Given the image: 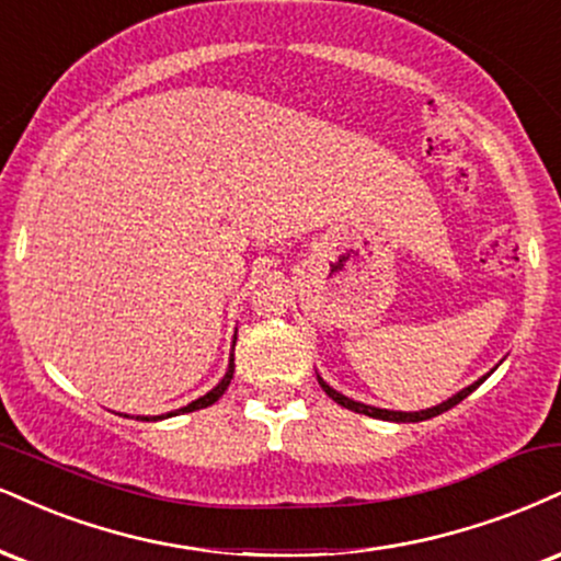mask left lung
I'll return each mask as SVG.
<instances>
[{
    "mask_svg": "<svg viewBox=\"0 0 561 561\" xmlns=\"http://www.w3.org/2000/svg\"><path fill=\"white\" fill-rule=\"evenodd\" d=\"M485 376H489V374H485ZM485 376H483V379H478L476 383H470V387H465L462 391H457V394H455V397H449L447 402L436 404V408H428V410H417V413H400V410H383V408H374V404H363V402H355V400H350V397L340 394V391L329 387V383L323 381L321 376H319V383H321V389L327 391V394L332 397V400H334L336 404H342V408L353 410V413H360V415H368V417H379V421H394V423H417V421H428V417H434V415H442V413H447V410L455 408V404H460V402L465 400V397L470 394V391H476L478 387H481V383L485 381Z\"/></svg>",
    "mask_w": 561,
    "mask_h": 561,
    "instance_id": "obj_1",
    "label": "left lung"
}]
</instances>
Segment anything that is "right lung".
<instances>
[{"instance_id":"obj_1","label":"right lung","mask_w":561,"mask_h":561,"mask_svg":"<svg viewBox=\"0 0 561 561\" xmlns=\"http://www.w3.org/2000/svg\"><path fill=\"white\" fill-rule=\"evenodd\" d=\"M234 340H238V336H234ZM232 374H234V345H232V355H229V368H227L225 379H221L219 383H216V387H214L211 391H206V394H204V397H198V400H195V402L185 404V408H180V410H172V413H167V415H138V417H140V421H161V417H172V415L193 413V410L208 408V404H214L216 400H219L221 394H225L227 387H229V381H232Z\"/></svg>"}]
</instances>
